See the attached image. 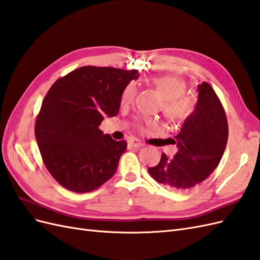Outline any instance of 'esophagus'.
I'll use <instances>...</instances> for the list:
<instances>
[{
	"label": "esophagus",
	"instance_id": "obj_1",
	"mask_svg": "<svg viewBox=\"0 0 260 260\" xmlns=\"http://www.w3.org/2000/svg\"><path fill=\"white\" fill-rule=\"evenodd\" d=\"M128 143H129V145L131 147H141V146H143V143L141 142V141L138 140V139H132V140L129 141Z\"/></svg>",
	"mask_w": 260,
	"mask_h": 260
}]
</instances>
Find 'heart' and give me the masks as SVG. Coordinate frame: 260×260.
<instances>
[{"label": "heart", "instance_id": "b5f03b06", "mask_svg": "<svg viewBox=\"0 0 260 260\" xmlns=\"http://www.w3.org/2000/svg\"><path fill=\"white\" fill-rule=\"evenodd\" d=\"M151 84L164 99L162 112L166 118L172 122H183L194 112L193 100L184 95L186 90V83L184 80L174 76H156L151 79ZM137 90L132 84H129L122 91L120 102L123 105L132 103L136 98ZM146 124L152 127L154 124L151 120H145L138 123L139 129H143Z\"/></svg>", "mask_w": 260, "mask_h": 260}]
</instances>
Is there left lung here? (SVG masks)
<instances>
[{
	"mask_svg": "<svg viewBox=\"0 0 260 260\" xmlns=\"http://www.w3.org/2000/svg\"><path fill=\"white\" fill-rule=\"evenodd\" d=\"M193 114L172 139L178 152L174 158L162 153L149 175L171 190L184 192L207 179L222 158L229 136L223 106L214 89L203 82Z\"/></svg>",
	"mask_w": 260,
	"mask_h": 260,
	"instance_id": "8db88e82",
	"label": "left lung"
}]
</instances>
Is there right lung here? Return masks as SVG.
I'll list each match as a JSON object with an SVG mask.
<instances>
[{"instance_id": "1", "label": "right lung", "mask_w": 260, "mask_h": 260, "mask_svg": "<svg viewBox=\"0 0 260 260\" xmlns=\"http://www.w3.org/2000/svg\"><path fill=\"white\" fill-rule=\"evenodd\" d=\"M138 77L136 69L83 66L53 83L35 136L46 169L61 186L88 193L115 175L127 142L103 135L99 125L118 114L122 91Z\"/></svg>"}]
</instances>
